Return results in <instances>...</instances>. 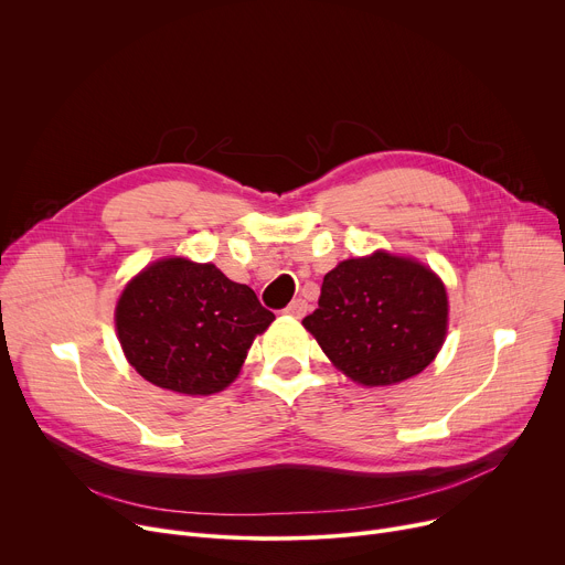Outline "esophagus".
I'll return each instance as SVG.
<instances>
[{"mask_svg":"<svg viewBox=\"0 0 565 565\" xmlns=\"http://www.w3.org/2000/svg\"><path fill=\"white\" fill-rule=\"evenodd\" d=\"M307 302H305V299H292V302L284 309V313L286 316H290V318H302L305 313H307Z\"/></svg>","mask_w":565,"mask_h":565,"instance_id":"34e87169","label":"esophagus"}]
</instances>
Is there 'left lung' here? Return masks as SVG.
<instances>
[{
    "mask_svg": "<svg viewBox=\"0 0 565 565\" xmlns=\"http://www.w3.org/2000/svg\"><path fill=\"white\" fill-rule=\"evenodd\" d=\"M302 324L354 384L395 386L440 352L449 327L447 288L418 258L374 249L324 275L318 309Z\"/></svg>",
    "mask_w": 565,
    "mask_h": 565,
    "instance_id": "left-lung-1",
    "label": "left lung"
}]
</instances>
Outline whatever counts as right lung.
<instances>
[{
  "mask_svg": "<svg viewBox=\"0 0 565 565\" xmlns=\"http://www.w3.org/2000/svg\"><path fill=\"white\" fill-rule=\"evenodd\" d=\"M275 313L213 263L163 256L136 273L116 302L120 348L142 380L204 397L234 384Z\"/></svg>",
  "mask_w": 565,
  "mask_h": 565,
  "instance_id": "obj_1",
  "label": "right lung"
}]
</instances>
